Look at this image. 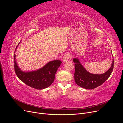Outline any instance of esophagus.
<instances>
[{"instance_id":"1","label":"esophagus","mask_w":123,"mask_h":123,"mask_svg":"<svg viewBox=\"0 0 123 123\" xmlns=\"http://www.w3.org/2000/svg\"><path fill=\"white\" fill-rule=\"evenodd\" d=\"M70 56H70V54H69V53L66 54L62 58V61L64 62H67L69 59V58H70Z\"/></svg>"}]
</instances>
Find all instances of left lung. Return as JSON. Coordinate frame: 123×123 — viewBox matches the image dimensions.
Masks as SVG:
<instances>
[{
  "label": "left lung",
  "mask_w": 123,
  "mask_h": 123,
  "mask_svg": "<svg viewBox=\"0 0 123 123\" xmlns=\"http://www.w3.org/2000/svg\"><path fill=\"white\" fill-rule=\"evenodd\" d=\"M73 61L75 63L74 80L75 83L79 86L86 89H94L103 84L112 73L114 67L113 58L110 68L106 72L101 74H93L87 71L77 58H74Z\"/></svg>",
  "instance_id": "1"
}]
</instances>
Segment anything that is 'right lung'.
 I'll return each mask as SVG.
<instances>
[{
	"mask_svg": "<svg viewBox=\"0 0 123 123\" xmlns=\"http://www.w3.org/2000/svg\"><path fill=\"white\" fill-rule=\"evenodd\" d=\"M20 42L17 46L20 44ZM62 62L58 60L48 62L42 68L31 71L25 72L21 70L16 62V55H14V64L16 75L23 83L36 89H43L49 87L54 81L56 72Z\"/></svg>",
	"mask_w": 123,
	"mask_h": 123,
	"instance_id": "right-lung-1",
	"label": "right lung"
}]
</instances>
